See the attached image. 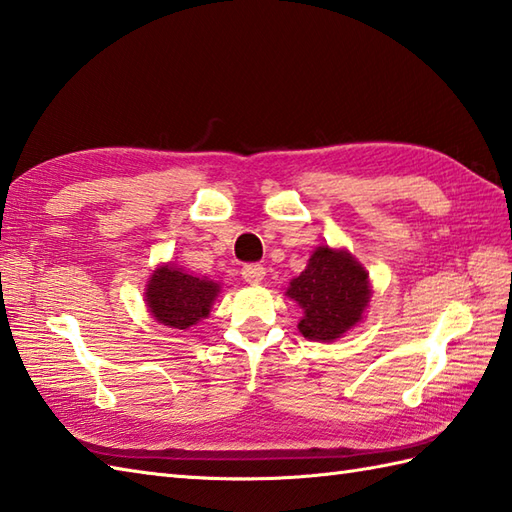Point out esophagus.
Returning <instances> with one entry per match:
<instances>
[{
	"label": "esophagus",
	"instance_id": "esophagus-1",
	"mask_svg": "<svg viewBox=\"0 0 512 512\" xmlns=\"http://www.w3.org/2000/svg\"><path fill=\"white\" fill-rule=\"evenodd\" d=\"M242 277L246 284H262L266 277V268L262 264H246L242 268Z\"/></svg>",
	"mask_w": 512,
	"mask_h": 512
}]
</instances>
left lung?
Wrapping results in <instances>:
<instances>
[{
	"instance_id": "obj_1",
	"label": "left lung",
	"mask_w": 512,
	"mask_h": 512,
	"mask_svg": "<svg viewBox=\"0 0 512 512\" xmlns=\"http://www.w3.org/2000/svg\"><path fill=\"white\" fill-rule=\"evenodd\" d=\"M286 295L299 303V332L310 341H334L363 319L372 297L367 270L345 248L319 246Z\"/></svg>"
}]
</instances>
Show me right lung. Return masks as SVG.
I'll use <instances>...</instances> for the list:
<instances>
[{"label": "right lung", "mask_w": 512, "mask_h": 512, "mask_svg": "<svg viewBox=\"0 0 512 512\" xmlns=\"http://www.w3.org/2000/svg\"><path fill=\"white\" fill-rule=\"evenodd\" d=\"M220 295V284L184 273L173 264L151 273L145 290L147 308L158 323L167 328L187 330L209 317L213 301Z\"/></svg>", "instance_id": "obj_1"}]
</instances>
